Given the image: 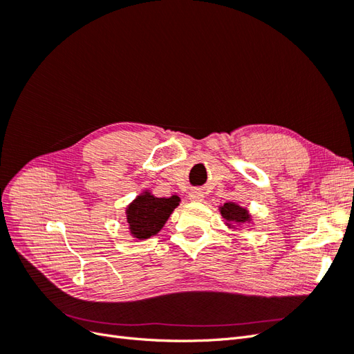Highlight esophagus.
Returning a JSON list of instances; mask_svg holds the SVG:
<instances>
[{"mask_svg":"<svg viewBox=\"0 0 354 354\" xmlns=\"http://www.w3.org/2000/svg\"><path fill=\"white\" fill-rule=\"evenodd\" d=\"M189 199L192 202H201L203 199V194L199 189H194V190L189 192Z\"/></svg>","mask_w":354,"mask_h":354,"instance_id":"34e87169","label":"esophagus"}]
</instances>
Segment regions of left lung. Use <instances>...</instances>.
Here are the masks:
<instances>
[{
    "mask_svg": "<svg viewBox=\"0 0 354 354\" xmlns=\"http://www.w3.org/2000/svg\"><path fill=\"white\" fill-rule=\"evenodd\" d=\"M218 211L224 218V224L232 230H241L254 221L250 209L246 207H241L236 202L223 203V205L218 207Z\"/></svg>",
    "mask_w": 354,
    "mask_h": 354,
    "instance_id": "left-lung-1",
    "label": "left lung"
}]
</instances>
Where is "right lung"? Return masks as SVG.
<instances>
[{
	"label": "right lung",
	"instance_id": "right-lung-1",
	"mask_svg": "<svg viewBox=\"0 0 354 354\" xmlns=\"http://www.w3.org/2000/svg\"><path fill=\"white\" fill-rule=\"evenodd\" d=\"M180 205V198H156L151 190H142L125 208L128 232L136 241H146L158 234L173 211Z\"/></svg>",
	"mask_w": 354,
	"mask_h": 354
}]
</instances>
